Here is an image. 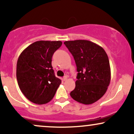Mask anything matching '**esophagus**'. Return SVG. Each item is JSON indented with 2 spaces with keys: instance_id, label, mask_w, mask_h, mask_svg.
Here are the masks:
<instances>
[{
  "instance_id": "1",
  "label": "esophagus",
  "mask_w": 134,
  "mask_h": 134,
  "mask_svg": "<svg viewBox=\"0 0 134 134\" xmlns=\"http://www.w3.org/2000/svg\"><path fill=\"white\" fill-rule=\"evenodd\" d=\"M67 76H64V77H63V81H67Z\"/></svg>"
}]
</instances>
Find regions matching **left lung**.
I'll use <instances>...</instances> for the list:
<instances>
[{
	"label": "left lung",
	"instance_id": "left-lung-1",
	"mask_svg": "<svg viewBox=\"0 0 134 134\" xmlns=\"http://www.w3.org/2000/svg\"><path fill=\"white\" fill-rule=\"evenodd\" d=\"M64 44L74 57L78 72L76 87L70 96L82 104H93L105 94L111 80L107 53L88 40L66 41Z\"/></svg>",
	"mask_w": 134,
	"mask_h": 134
}]
</instances>
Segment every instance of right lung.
Listing matches in <instances>:
<instances>
[{
	"label": "right lung",
	"mask_w": 134,
	"mask_h": 134,
	"mask_svg": "<svg viewBox=\"0 0 134 134\" xmlns=\"http://www.w3.org/2000/svg\"><path fill=\"white\" fill-rule=\"evenodd\" d=\"M62 44L60 41H36L18 58V85L23 94L34 103L43 104L51 101L60 84L61 80L55 76L52 58Z\"/></svg>",
	"instance_id": "1"
}]
</instances>
